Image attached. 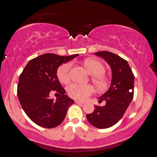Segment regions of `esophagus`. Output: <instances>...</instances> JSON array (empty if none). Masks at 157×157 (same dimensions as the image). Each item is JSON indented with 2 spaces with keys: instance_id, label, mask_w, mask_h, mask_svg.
Wrapping results in <instances>:
<instances>
[{
  "instance_id": "obj_1",
  "label": "esophagus",
  "mask_w": 157,
  "mask_h": 157,
  "mask_svg": "<svg viewBox=\"0 0 157 157\" xmlns=\"http://www.w3.org/2000/svg\"><path fill=\"white\" fill-rule=\"evenodd\" d=\"M75 103H77V104H84L83 101H79V100H75Z\"/></svg>"
}]
</instances>
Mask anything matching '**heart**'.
<instances>
[{
    "label": "heart",
    "instance_id": "heart-1",
    "mask_svg": "<svg viewBox=\"0 0 157 157\" xmlns=\"http://www.w3.org/2000/svg\"><path fill=\"white\" fill-rule=\"evenodd\" d=\"M83 66L86 71L91 76V81L97 90H104L109 86V79L105 76V67L104 64L95 58H87L83 61ZM71 63H63L58 67L57 77L60 82L67 84L70 80V71ZM93 87L90 85L82 86L76 83L69 85L67 87V93L73 99L85 100L93 93Z\"/></svg>",
    "mask_w": 157,
    "mask_h": 157
}]
</instances>
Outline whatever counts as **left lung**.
Masks as SVG:
<instances>
[{
  "mask_svg": "<svg viewBox=\"0 0 157 157\" xmlns=\"http://www.w3.org/2000/svg\"><path fill=\"white\" fill-rule=\"evenodd\" d=\"M104 58L112 71V80L108 90L98 98L105 101L103 107L95 105L94 112L86 115L88 122L99 129L115 125L125 113L134 96L135 76L126 60L108 51L94 53Z\"/></svg>",
  "mask_w": 157,
  "mask_h": 157,
  "instance_id": "obj_1",
  "label": "left lung"
}]
</instances>
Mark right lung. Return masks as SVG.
I'll list each match as a JSON object with an SVG mask.
<instances>
[{
	"label": "right lung",
	"instance_id": "1",
	"mask_svg": "<svg viewBox=\"0 0 157 157\" xmlns=\"http://www.w3.org/2000/svg\"><path fill=\"white\" fill-rule=\"evenodd\" d=\"M78 54L61 56L46 53L31 59L20 75L17 96L20 105L32 121L44 128H54L65 118L74 100L66 95L57 77L58 68ZM51 92L59 93L56 100L51 99Z\"/></svg>",
	"mask_w": 157,
	"mask_h": 157
}]
</instances>
